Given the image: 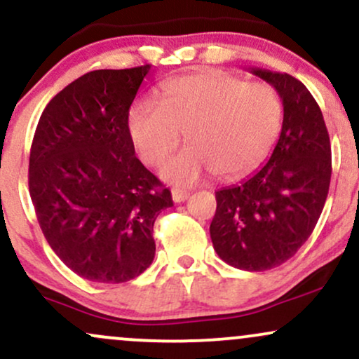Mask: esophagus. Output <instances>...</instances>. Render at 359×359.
I'll use <instances>...</instances> for the list:
<instances>
[{
    "mask_svg": "<svg viewBox=\"0 0 359 359\" xmlns=\"http://www.w3.org/2000/svg\"><path fill=\"white\" fill-rule=\"evenodd\" d=\"M189 194L187 191H180V189H172V199H174V203H184V201L189 199Z\"/></svg>",
    "mask_w": 359,
    "mask_h": 359,
    "instance_id": "obj_1",
    "label": "esophagus"
}]
</instances>
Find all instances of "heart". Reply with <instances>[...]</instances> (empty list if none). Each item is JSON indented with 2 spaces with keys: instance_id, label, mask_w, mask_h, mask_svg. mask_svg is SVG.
Instances as JSON below:
<instances>
[{
  "instance_id": "1",
  "label": "heart",
  "mask_w": 359,
  "mask_h": 359,
  "mask_svg": "<svg viewBox=\"0 0 359 359\" xmlns=\"http://www.w3.org/2000/svg\"><path fill=\"white\" fill-rule=\"evenodd\" d=\"M282 121V100L273 88L203 72L168 82L160 89L158 102H135L128 131L148 165L162 162L184 133L189 145L163 163L162 177L191 185L208 170L236 177L257 167L270 154Z\"/></svg>"
}]
</instances>
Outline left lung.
I'll return each instance as SVG.
<instances>
[{
	"label": "left lung",
	"mask_w": 359,
	"mask_h": 359,
	"mask_svg": "<svg viewBox=\"0 0 359 359\" xmlns=\"http://www.w3.org/2000/svg\"><path fill=\"white\" fill-rule=\"evenodd\" d=\"M273 86L283 123L270 160L241 184L216 192L214 250L234 269H275L314 231L331 182V142L323 113L302 82L288 74L251 69Z\"/></svg>",
	"instance_id": "obj_1"
}]
</instances>
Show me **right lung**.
<instances>
[{
    "label": "right lung",
    "instance_id": "obj_1",
    "mask_svg": "<svg viewBox=\"0 0 359 359\" xmlns=\"http://www.w3.org/2000/svg\"><path fill=\"white\" fill-rule=\"evenodd\" d=\"M151 65L84 74L36 125L28 187L55 255L79 277L123 283L155 257L154 224L172 194L135 155L130 106Z\"/></svg>",
    "mask_w": 359,
    "mask_h": 359
}]
</instances>
